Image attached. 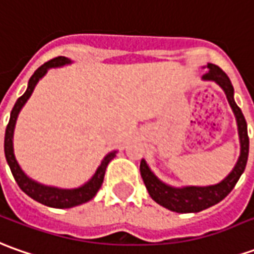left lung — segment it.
Instances as JSON below:
<instances>
[{
  "mask_svg": "<svg viewBox=\"0 0 254 254\" xmlns=\"http://www.w3.org/2000/svg\"><path fill=\"white\" fill-rule=\"evenodd\" d=\"M208 72L203 75L204 80H214L215 83L225 91L232 111L235 114L236 124H238V133L241 140V156L236 161L234 170L224 178L220 184L210 186H185V188H174L161 182L158 178L151 172L147 163L141 160L140 175L146 189L149 190L151 199L160 206L168 208L175 213H199L208 207L220 203L222 199L228 196L231 190L235 188L236 182L245 171L248 156H249V136H248V125L243 117L241 108L236 105L234 100V87L227 76V73L214 64H207Z\"/></svg>",
  "mask_w": 254,
  "mask_h": 254,
  "instance_id": "obj_1",
  "label": "left lung"
}]
</instances>
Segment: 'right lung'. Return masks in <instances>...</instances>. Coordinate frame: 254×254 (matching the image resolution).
Masks as SVG:
<instances>
[{
	"mask_svg": "<svg viewBox=\"0 0 254 254\" xmlns=\"http://www.w3.org/2000/svg\"><path fill=\"white\" fill-rule=\"evenodd\" d=\"M70 62L72 61L69 58H66V57H57V58H53L51 61L43 64L40 68L33 73L32 77L29 79V84H27L25 94L20 96L16 100V103L13 105V108H12L11 118H9V122L6 125V130H5V158H6V163L9 165L12 175L15 178L19 188L29 197H32L33 200L39 201V203L44 204V206L54 207V208H70V207L83 204L86 201L93 199L96 196V193L98 192V189L103 185L107 165L115 157V153H117V151H113V153L107 154L104 157V160L100 164L97 171H96V174L91 177L90 181L86 182L80 188H76V189H60V188H54V186L41 185L39 182L30 179L22 171V168L19 167L18 161L15 158V154H13V130H15V124H16V120H18L19 113H20V110L25 105L26 101L29 100V97L32 96L37 82L47 73L48 69L64 66V65H68Z\"/></svg>",
	"mask_w": 254,
	"mask_h": 254,
	"instance_id": "obj_1",
	"label": "right lung"
}]
</instances>
